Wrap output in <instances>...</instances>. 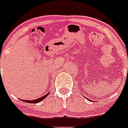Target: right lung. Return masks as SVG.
I'll use <instances>...</instances> for the list:
<instances>
[{
    "instance_id": "add662e5",
    "label": "right lung",
    "mask_w": 128,
    "mask_h": 128,
    "mask_svg": "<svg viewBox=\"0 0 128 128\" xmlns=\"http://www.w3.org/2000/svg\"><path fill=\"white\" fill-rule=\"evenodd\" d=\"M49 93L50 92H48V94H45L44 96H42V97H40V98H38V99H36V100H32V101H28V100H23V101L24 102H26V103H39V102H40V101H42V100H44V99L49 94Z\"/></svg>"
}]
</instances>
